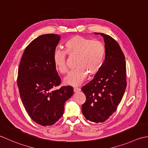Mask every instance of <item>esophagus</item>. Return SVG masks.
<instances>
[{"mask_svg":"<svg viewBox=\"0 0 148 148\" xmlns=\"http://www.w3.org/2000/svg\"><path fill=\"white\" fill-rule=\"evenodd\" d=\"M80 88H78V87H74V89H73V91L75 92H79V91H80Z\"/></svg>","mask_w":148,"mask_h":148,"instance_id":"obj_1","label":"esophagus"}]
</instances>
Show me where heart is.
<instances>
[{
	"instance_id": "b5f03b06",
	"label": "heart",
	"mask_w": 148,
	"mask_h": 148,
	"mask_svg": "<svg viewBox=\"0 0 148 148\" xmlns=\"http://www.w3.org/2000/svg\"><path fill=\"white\" fill-rule=\"evenodd\" d=\"M65 51L56 50L53 55V61L56 68L61 74L68 71L66 54L77 56L74 70L64 78L68 85L74 86L82 84L89 75L93 76L100 70L105 55V48L103 43L98 40L75 36L64 44Z\"/></svg>"
}]
</instances>
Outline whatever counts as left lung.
I'll return each mask as SVG.
<instances>
[{
	"label": "left lung",
	"instance_id": "obj_1",
	"mask_svg": "<svg viewBox=\"0 0 148 148\" xmlns=\"http://www.w3.org/2000/svg\"><path fill=\"white\" fill-rule=\"evenodd\" d=\"M103 36L105 59L94 78L82 87L86 96L82 105L86 119L94 123H103L116 112L126 87V70L124 53L117 42L111 36Z\"/></svg>",
	"mask_w": 148,
	"mask_h": 148
}]
</instances>
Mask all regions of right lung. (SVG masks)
I'll list each match as a JSON object with an SVG mask.
<instances>
[{"label":"right lung","instance_id":"obj_1","mask_svg":"<svg viewBox=\"0 0 148 148\" xmlns=\"http://www.w3.org/2000/svg\"><path fill=\"white\" fill-rule=\"evenodd\" d=\"M59 35L40 36L24 51L18 71L17 85L30 117L41 126H51L63 115L65 102L73 94L70 86L53 89L61 82L53 61Z\"/></svg>","mask_w":148,"mask_h":148}]
</instances>
